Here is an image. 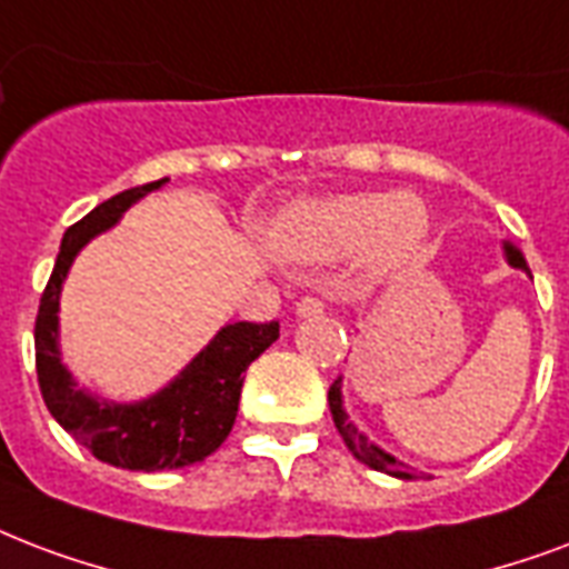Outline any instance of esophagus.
Here are the masks:
<instances>
[{
  "label": "esophagus",
  "instance_id": "esophagus-1",
  "mask_svg": "<svg viewBox=\"0 0 569 569\" xmlns=\"http://www.w3.org/2000/svg\"><path fill=\"white\" fill-rule=\"evenodd\" d=\"M325 310V303L319 301V298H313V295H307V298H301V301L295 303V313L301 316V319H310V316H319Z\"/></svg>",
  "mask_w": 569,
  "mask_h": 569
}]
</instances>
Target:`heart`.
Listing matches in <instances>:
<instances>
[{"instance_id": "1", "label": "heart", "mask_w": 569, "mask_h": 569, "mask_svg": "<svg viewBox=\"0 0 569 569\" xmlns=\"http://www.w3.org/2000/svg\"><path fill=\"white\" fill-rule=\"evenodd\" d=\"M429 229L423 202L411 193L397 197H331L298 202L274 229L271 247L283 262L322 266L361 250L358 277L363 286L381 283L415 259Z\"/></svg>"}]
</instances>
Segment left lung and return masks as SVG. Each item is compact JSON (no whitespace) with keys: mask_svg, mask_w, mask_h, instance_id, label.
Masks as SVG:
<instances>
[{"mask_svg":"<svg viewBox=\"0 0 569 569\" xmlns=\"http://www.w3.org/2000/svg\"><path fill=\"white\" fill-rule=\"evenodd\" d=\"M505 253H507V262L513 268H522V271H528L526 259H522V253L516 250L513 244H505ZM531 274V271H528ZM328 406H331V415H333V427H337V432L342 436V441H346V448L352 450L355 459H361L363 466L376 468V471H385V475L390 477H402V480H411V475L402 468L400 459H393L388 453V450H381L379 445H372L363 432H358V427H355L352 420H349V415H346V409H342V379H337L331 385V390H328Z\"/></svg>","mask_w":569,"mask_h":569,"instance_id":"left-lung-1","label":"left lung"}]
</instances>
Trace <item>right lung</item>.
<instances>
[{
  "label": "right lung",
  "mask_w": 569,
  "mask_h": 569,
  "mask_svg": "<svg viewBox=\"0 0 569 569\" xmlns=\"http://www.w3.org/2000/svg\"><path fill=\"white\" fill-rule=\"evenodd\" d=\"M163 184L167 179L121 190L64 232L34 319V370L50 415L92 457L130 471H169L211 457L232 432L247 367L280 337L277 322L227 325L167 388L140 402L101 400L73 381L59 352L64 277L82 247L116 227L137 199Z\"/></svg>",
  "instance_id": "add662e5"
}]
</instances>
